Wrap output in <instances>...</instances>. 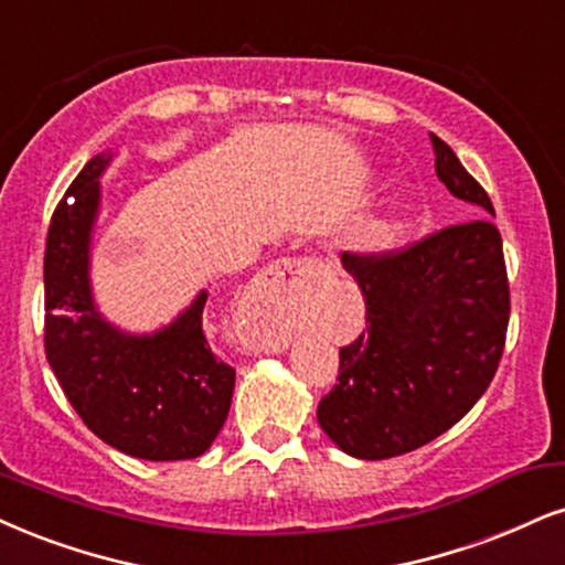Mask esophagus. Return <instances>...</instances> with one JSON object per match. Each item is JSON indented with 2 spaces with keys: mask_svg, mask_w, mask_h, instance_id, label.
<instances>
[{
  "mask_svg": "<svg viewBox=\"0 0 565 565\" xmlns=\"http://www.w3.org/2000/svg\"><path fill=\"white\" fill-rule=\"evenodd\" d=\"M322 269V264L315 259H280L275 262L264 275V294L271 301H288L298 294H303L309 288V282L315 280Z\"/></svg>",
  "mask_w": 565,
  "mask_h": 565,
  "instance_id": "esophagus-1",
  "label": "esophagus"
}]
</instances>
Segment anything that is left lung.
I'll use <instances>...</instances> for the list:
<instances>
[{"instance_id":"obj_1","label":"left lung","mask_w":565,"mask_h":565,"mask_svg":"<svg viewBox=\"0 0 565 565\" xmlns=\"http://www.w3.org/2000/svg\"><path fill=\"white\" fill-rule=\"evenodd\" d=\"M435 172L466 204L495 217L490 196L437 136ZM366 301V330L340 348L338 385L317 419L364 461L403 456L461 422L503 356L511 294L503 241L490 220L429 235L406 250L345 264Z\"/></svg>"}]
</instances>
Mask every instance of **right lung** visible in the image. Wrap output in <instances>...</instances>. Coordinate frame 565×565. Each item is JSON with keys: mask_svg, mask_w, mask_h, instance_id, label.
Listing matches in <instances>:
<instances>
[{"mask_svg": "<svg viewBox=\"0 0 565 565\" xmlns=\"http://www.w3.org/2000/svg\"><path fill=\"white\" fill-rule=\"evenodd\" d=\"M102 151L54 209L44 254V345L54 377L99 440L143 461L209 450L227 419L235 369L212 353L201 315L206 290L154 332L120 330L96 306L90 241L102 209Z\"/></svg>", "mask_w": 565, "mask_h": 565, "instance_id": "1", "label": "right lung"}]
</instances>
